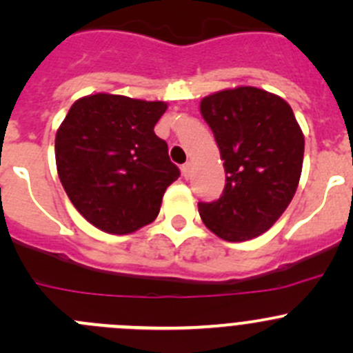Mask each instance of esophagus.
Here are the masks:
<instances>
[{"label":"esophagus","mask_w":353,"mask_h":353,"mask_svg":"<svg viewBox=\"0 0 353 353\" xmlns=\"http://www.w3.org/2000/svg\"><path fill=\"white\" fill-rule=\"evenodd\" d=\"M181 172H183L184 179H190V177H191V163L190 162L184 163V165L181 167Z\"/></svg>","instance_id":"esophagus-1"}]
</instances>
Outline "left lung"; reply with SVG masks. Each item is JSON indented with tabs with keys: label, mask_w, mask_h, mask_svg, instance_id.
<instances>
[{
	"label": "left lung",
	"mask_w": 353,
	"mask_h": 353,
	"mask_svg": "<svg viewBox=\"0 0 353 353\" xmlns=\"http://www.w3.org/2000/svg\"><path fill=\"white\" fill-rule=\"evenodd\" d=\"M225 167V190L198 203L206 229L229 243L265 234L290 205L302 172L304 133L280 95L241 85L199 102Z\"/></svg>",
	"instance_id": "8db88e82"
}]
</instances>
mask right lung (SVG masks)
Segmentation results:
<instances>
[{"instance_id":"add662e5","label":"right lung","mask_w":353,"mask_h":353,"mask_svg":"<svg viewBox=\"0 0 353 353\" xmlns=\"http://www.w3.org/2000/svg\"><path fill=\"white\" fill-rule=\"evenodd\" d=\"M167 102L99 92L73 102L56 133V169L74 208L108 234L137 232L157 219L179 177L155 134Z\"/></svg>"}]
</instances>
